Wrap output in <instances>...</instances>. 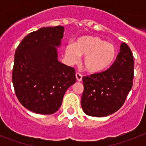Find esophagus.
<instances>
[{"instance_id":"obj_1","label":"esophagus","mask_w":146,"mask_h":146,"mask_svg":"<svg viewBox=\"0 0 146 146\" xmlns=\"http://www.w3.org/2000/svg\"><path fill=\"white\" fill-rule=\"evenodd\" d=\"M76 77L78 82H81L82 80V75L80 73H76Z\"/></svg>"}]
</instances>
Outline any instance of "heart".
<instances>
[{"label":"heart","instance_id":"b5f03b06","mask_svg":"<svg viewBox=\"0 0 146 146\" xmlns=\"http://www.w3.org/2000/svg\"><path fill=\"white\" fill-rule=\"evenodd\" d=\"M65 54L72 63L84 56L83 66L88 72L100 73L107 70L113 64L117 57V49L113 44L105 42L98 36L84 35L66 46Z\"/></svg>","mask_w":146,"mask_h":146}]
</instances>
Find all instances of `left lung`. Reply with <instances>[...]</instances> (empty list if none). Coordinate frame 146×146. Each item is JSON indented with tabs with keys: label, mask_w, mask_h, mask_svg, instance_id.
Masks as SVG:
<instances>
[{
	"label": "left lung",
	"mask_w": 146,
	"mask_h": 146,
	"mask_svg": "<svg viewBox=\"0 0 146 146\" xmlns=\"http://www.w3.org/2000/svg\"><path fill=\"white\" fill-rule=\"evenodd\" d=\"M133 56L126 43L120 44L115 61L106 71L82 77L81 106L92 117H105L123 106L133 86Z\"/></svg>",
	"instance_id": "8db88e82"
}]
</instances>
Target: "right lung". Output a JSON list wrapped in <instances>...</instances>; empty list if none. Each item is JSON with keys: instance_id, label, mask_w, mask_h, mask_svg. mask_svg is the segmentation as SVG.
<instances>
[{"instance_id": "obj_1", "label": "right lung", "mask_w": 146, "mask_h": 146, "mask_svg": "<svg viewBox=\"0 0 146 146\" xmlns=\"http://www.w3.org/2000/svg\"><path fill=\"white\" fill-rule=\"evenodd\" d=\"M64 28L43 27L29 33L17 47L12 80L17 98L29 111L51 114L75 83V69L57 59Z\"/></svg>"}]
</instances>
